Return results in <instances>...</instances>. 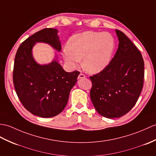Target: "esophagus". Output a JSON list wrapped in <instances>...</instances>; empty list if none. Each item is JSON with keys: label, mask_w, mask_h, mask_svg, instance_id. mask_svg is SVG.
Returning <instances> with one entry per match:
<instances>
[{"label": "esophagus", "mask_w": 156, "mask_h": 156, "mask_svg": "<svg viewBox=\"0 0 156 156\" xmlns=\"http://www.w3.org/2000/svg\"><path fill=\"white\" fill-rule=\"evenodd\" d=\"M86 78V75L85 74H84L83 73H80L79 74V76H78V79H81V78Z\"/></svg>", "instance_id": "1"}]
</instances>
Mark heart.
<instances>
[{
    "instance_id": "obj_1",
    "label": "heart",
    "mask_w": 156,
    "mask_h": 156,
    "mask_svg": "<svg viewBox=\"0 0 156 156\" xmlns=\"http://www.w3.org/2000/svg\"><path fill=\"white\" fill-rule=\"evenodd\" d=\"M115 40L108 32L86 31L73 35L63 50L65 61L72 67L83 58V66L91 73L104 70L110 63Z\"/></svg>"
}]
</instances>
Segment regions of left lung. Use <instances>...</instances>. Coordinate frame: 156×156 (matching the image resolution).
Returning <instances> with one entry per match:
<instances>
[{"label":"left lung","mask_w":156,"mask_h":156,"mask_svg":"<svg viewBox=\"0 0 156 156\" xmlns=\"http://www.w3.org/2000/svg\"><path fill=\"white\" fill-rule=\"evenodd\" d=\"M119 45L110 63L90 76V98L96 111L108 118H119L135 106L144 86V62L140 50L120 30Z\"/></svg>","instance_id":"8db88e82"}]
</instances>
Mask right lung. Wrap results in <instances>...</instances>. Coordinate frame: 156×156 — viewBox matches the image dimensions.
I'll return each instance as SVG.
<instances>
[{"label": "right lung", "mask_w": 156, "mask_h": 156, "mask_svg": "<svg viewBox=\"0 0 156 156\" xmlns=\"http://www.w3.org/2000/svg\"><path fill=\"white\" fill-rule=\"evenodd\" d=\"M57 32L56 29L44 28L30 36L19 47L14 62L12 78L18 97L28 111L42 118L56 116L63 111L80 74L78 70L66 72L55 60L43 66L34 60L32 48L36 42L48 43L61 50Z\"/></svg>", "instance_id": "1"}]
</instances>
